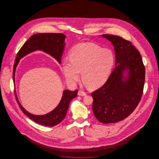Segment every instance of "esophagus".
I'll list each match as a JSON object with an SVG mask.
<instances>
[{
	"label": "esophagus",
	"mask_w": 159,
	"mask_h": 159,
	"mask_svg": "<svg viewBox=\"0 0 159 159\" xmlns=\"http://www.w3.org/2000/svg\"><path fill=\"white\" fill-rule=\"evenodd\" d=\"M78 94V95H80V96H86V93L83 91H81V90H79Z\"/></svg>",
	"instance_id": "esophagus-1"
}]
</instances>
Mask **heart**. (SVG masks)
I'll return each mask as SVG.
<instances>
[{
    "label": "heart",
    "instance_id": "obj_1",
    "mask_svg": "<svg viewBox=\"0 0 159 159\" xmlns=\"http://www.w3.org/2000/svg\"><path fill=\"white\" fill-rule=\"evenodd\" d=\"M115 63V57L109 49L98 44L82 43L75 46L70 52V60L62 63V70L68 82L75 83L80 76L89 88L96 89L108 78Z\"/></svg>",
    "mask_w": 159,
    "mask_h": 159
}]
</instances>
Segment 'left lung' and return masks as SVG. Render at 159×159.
<instances>
[{
  "label": "left lung",
  "mask_w": 159,
  "mask_h": 159,
  "mask_svg": "<svg viewBox=\"0 0 159 159\" xmlns=\"http://www.w3.org/2000/svg\"><path fill=\"white\" fill-rule=\"evenodd\" d=\"M115 47L116 68L106 83L92 92L93 111L103 123H116L128 117L137 108L142 97L145 69L139 51L123 38L103 34ZM129 70L123 80V72Z\"/></svg>",
  "instance_id": "obj_1"
}]
</instances>
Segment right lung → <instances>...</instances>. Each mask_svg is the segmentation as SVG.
<instances>
[{
    "label": "right lung",
    "instance_id": "add662e5",
    "mask_svg": "<svg viewBox=\"0 0 159 159\" xmlns=\"http://www.w3.org/2000/svg\"><path fill=\"white\" fill-rule=\"evenodd\" d=\"M66 36L61 33H39L32 36L21 47L17 52L13 69V80L14 81L15 71L19 61L23 56L36 50H43L44 52L51 55L59 63L62 54L64 51L65 39ZM78 90L74 91L65 90L63 92L62 99L57 107L50 113L44 115H34L27 112L20 105L16 96V91L15 96L19 108L22 112L27 115L30 119L36 123L47 126H54L65 118L70 102L72 99L76 97Z\"/></svg>",
    "mask_w": 159,
    "mask_h": 159
}]
</instances>
